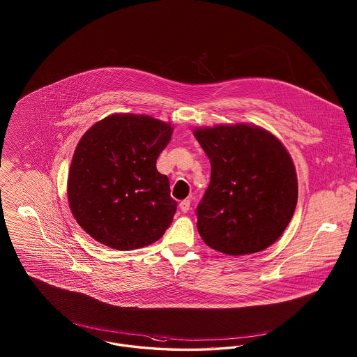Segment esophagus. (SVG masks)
Returning a JSON list of instances; mask_svg holds the SVG:
<instances>
[{
  "instance_id": "esophagus-1",
  "label": "esophagus",
  "mask_w": 357,
  "mask_h": 357,
  "mask_svg": "<svg viewBox=\"0 0 357 357\" xmlns=\"http://www.w3.org/2000/svg\"><path fill=\"white\" fill-rule=\"evenodd\" d=\"M179 208H181L183 213H187V211L190 210V201H188V199L182 201V202L179 204Z\"/></svg>"
}]
</instances>
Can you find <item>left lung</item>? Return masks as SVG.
I'll return each instance as SVG.
<instances>
[{"mask_svg": "<svg viewBox=\"0 0 357 357\" xmlns=\"http://www.w3.org/2000/svg\"><path fill=\"white\" fill-rule=\"evenodd\" d=\"M194 136L211 163L210 185L197 207L204 243L229 255L269 248L285 231L298 197L284 144L249 124L197 128Z\"/></svg>", "mask_w": 357, "mask_h": 357, "instance_id": "left-lung-1", "label": "left lung"}]
</instances>
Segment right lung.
<instances>
[{"label":"right lung","instance_id":"add662e5","mask_svg":"<svg viewBox=\"0 0 357 357\" xmlns=\"http://www.w3.org/2000/svg\"><path fill=\"white\" fill-rule=\"evenodd\" d=\"M172 135L147 115H111L80 139L70 163L68 202L85 231L105 246L134 250L165 234L176 202L156 159Z\"/></svg>","mask_w":357,"mask_h":357}]
</instances>
